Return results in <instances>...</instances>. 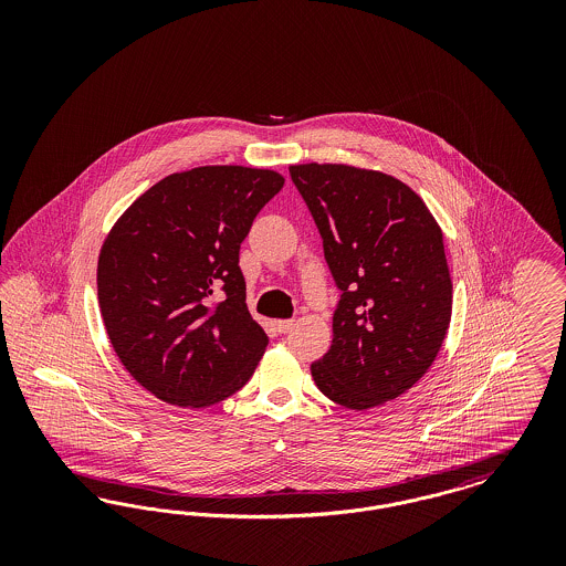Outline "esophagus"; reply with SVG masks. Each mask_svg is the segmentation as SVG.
Listing matches in <instances>:
<instances>
[{
	"label": "esophagus",
	"instance_id": "obj_1",
	"mask_svg": "<svg viewBox=\"0 0 566 566\" xmlns=\"http://www.w3.org/2000/svg\"><path fill=\"white\" fill-rule=\"evenodd\" d=\"M293 326H295L293 318H289V321H275V331H277V333H289Z\"/></svg>",
	"mask_w": 566,
	"mask_h": 566
}]
</instances>
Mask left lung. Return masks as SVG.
<instances>
[{
  "mask_svg": "<svg viewBox=\"0 0 566 566\" xmlns=\"http://www.w3.org/2000/svg\"><path fill=\"white\" fill-rule=\"evenodd\" d=\"M342 296L333 344L312 363L324 397L365 411L403 395L441 348L452 316L443 235L401 180L350 165H291Z\"/></svg>",
  "mask_w": 566,
  "mask_h": 566,
  "instance_id": "1",
  "label": "left lung"
}]
</instances>
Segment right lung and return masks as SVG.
I'll return each mask as SVG.
<instances>
[{"instance_id": "1", "label": "right lung", "mask_w": 566, "mask_h": 566, "mask_svg": "<svg viewBox=\"0 0 566 566\" xmlns=\"http://www.w3.org/2000/svg\"><path fill=\"white\" fill-rule=\"evenodd\" d=\"M282 187L271 169L195 167L112 227L97 265L102 318L125 369L165 403L210 407L254 374L270 337L245 305L240 245Z\"/></svg>"}]
</instances>
